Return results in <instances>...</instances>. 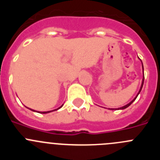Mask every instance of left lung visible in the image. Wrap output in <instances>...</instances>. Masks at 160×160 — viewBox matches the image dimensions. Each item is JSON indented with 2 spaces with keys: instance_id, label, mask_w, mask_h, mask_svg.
I'll list each match as a JSON object with an SVG mask.
<instances>
[{
  "instance_id": "obj_1",
  "label": "left lung",
  "mask_w": 160,
  "mask_h": 160,
  "mask_svg": "<svg viewBox=\"0 0 160 160\" xmlns=\"http://www.w3.org/2000/svg\"><path fill=\"white\" fill-rule=\"evenodd\" d=\"M142 70H143V66H142ZM143 82H144V75H143V78H142V84H141L140 89H139V90H138V94H137V95L135 96V98H134V99H133L132 101H131V102H130L128 103V104H127V105H125V106H123V107H119V108H118V110H124V109H126V108H127V107H129V106L131 105V103H132L133 102H134V101H135V99H136V98L138 97V94H139V93H140L141 90H142V86H143ZM111 110H114V109H113V108H111Z\"/></svg>"
}]
</instances>
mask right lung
<instances>
[{
    "instance_id": "1",
    "label": "right lung",
    "mask_w": 160,
    "mask_h": 160,
    "mask_svg": "<svg viewBox=\"0 0 160 160\" xmlns=\"http://www.w3.org/2000/svg\"><path fill=\"white\" fill-rule=\"evenodd\" d=\"M62 106H63V105H62V106H61V107H59V108H58V109H57V110H58V109H60V108H61V107H62ZM29 110H31V111H34V110H32V109H29ZM57 110H54V111H57ZM51 111H44V112H41V113H42V114H47V113H49V112H51Z\"/></svg>"
}]
</instances>
